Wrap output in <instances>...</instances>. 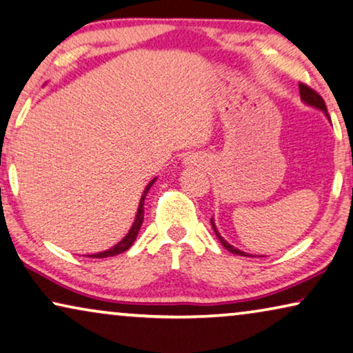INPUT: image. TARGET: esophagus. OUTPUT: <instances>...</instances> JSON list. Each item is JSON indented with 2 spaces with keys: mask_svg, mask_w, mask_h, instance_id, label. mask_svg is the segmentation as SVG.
<instances>
[{
  "mask_svg": "<svg viewBox=\"0 0 353 353\" xmlns=\"http://www.w3.org/2000/svg\"><path fill=\"white\" fill-rule=\"evenodd\" d=\"M205 163L206 161L200 155H196V153H192V155H187L183 158V165L185 166H203Z\"/></svg>",
  "mask_w": 353,
  "mask_h": 353,
  "instance_id": "esophagus-1",
  "label": "esophagus"
}]
</instances>
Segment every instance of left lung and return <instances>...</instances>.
Here are the masks:
<instances>
[{
    "label": "left lung",
    "mask_w": 353,
    "mask_h": 353,
    "mask_svg": "<svg viewBox=\"0 0 353 353\" xmlns=\"http://www.w3.org/2000/svg\"><path fill=\"white\" fill-rule=\"evenodd\" d=\"M299 92H301V99H302V102L307 103V105L314 107V108H319V110H321V112L325 113V117L327 118V120L331 121L330 115H327V110H326L325 101H323V99H321L320 94H316V92L314 91V89L309 88V86H305V84H302V83H299ZM211 225H212V228H214V232H216V236L219 238V241L222 243V246H224L227 251H230V252H233V254H236V256L254 257V254H250V252H245V251L238 250V248L232 246L230 243H227V241L224 240V238L221 236V233H219V230H217V227H216V224H214V219H212V217H211Z\"/></svg>",
    "instance_id": "obj_1"
}]
</instances>
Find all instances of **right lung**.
<instances>
[{"label": "right lung", "instance_id": "add662e5", "mask_svg": "<svg viewBox=\"0 0 353 353\" xmlns=\"http://www.w3.org/2000/svg\"><path fill=\"white\" fill-rule=\"evenodd\" d=\"M157 181L155 179H152L150 182H148V185L145 187V190H143L142 193V198H141V203H139V208H137V214H136V219H134L132 222V227L129 228V232L126 233V236L123 238V240L120 243H117L115 246H112L110 250L107 251H102V252H96V254H89L88 257H96V259H102V257H110V256H117V254H121V252L128 251L129 248L132 246V243L136 241V236L139 230H141V225L143 222V200H145V195L147 192L150 190V187L153 185V182Z\"/></svg>", "mask_w": 353, "mask_h": 353}]
</instances>
